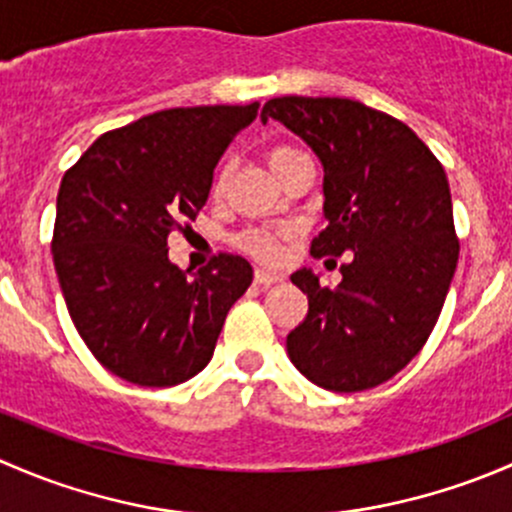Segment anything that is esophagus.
Wrapping results in <instances>:
<instances>
[{
    "label": "esophagus",
    "mask_w": 512,
    "mask_h": 512,
    "mask_svg": "<svg viewBox=\"0 0 512 512\" xmlns=\"http://www.w3.org/2000/svg\"><path fill=\"white\" fill-rule=\"evenodd\" d=\"M277 282H282V277L277 275V272H270V270H262V267H257L255 270V285L267 289L272 285H277Z\"/></svg>",
    "instance_id": "esophagus-1"
}]
</instances>
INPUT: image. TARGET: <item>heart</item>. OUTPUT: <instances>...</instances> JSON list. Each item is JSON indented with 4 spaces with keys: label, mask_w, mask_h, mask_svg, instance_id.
Instances as JSON below:
<instances>
[{
    "label": "heart",
    "mask_w": 512,
    "mask_h": 512,
    "mask_svg": "<svg viewBox=\"0 0 512 512\" xmlns=\"http://www.w3.org/2000/svg\"><path fill=\"white\" fill-rule=\"evenodd\" d=\"M297 156H302L297 148L275 146L270 153H267V163H270L272 173H277L282 165H287L289 160H294ZM225 178H227V173L223 168L218 175H215V180H213V195L223 193ZM235 242H237V247H240V250L250 252V255L257 257V260H275V257L280 255V235H277V232H272V230H267V227H250V230L240 232Z\"/></svg>",
    "instance_id": "b5f03b06"
}]
</instances>
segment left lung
I'll list each match as a JSON object with an SVG mask.
<instances>
[{
  "instance_id": "obj_1",
  "label": "left lung",
  "mask_w": 512,
  "mask_h": 512,
  "mask_svg": "<svg viewBox=\"0 0 512 512\" xmlns=\"http://www.w3.org/2000/svg\"><path fill=\"white\" fill-rule=\"evenodd\" d=\"M260 118L285 123L324 165L327 225L309 252H352L334 289L307 267L289 277L309 299L289 359L327 391L374 389L421 352L456 272L443 165L406 123L352 98H270Z\"/></svg>"
}]
</instances>
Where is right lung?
<instances>
[{
  "mask_svg": "<svg viewBox=\"0 0 512 512\" xmlns=\"http://www.w3.org/2000/svg\"><path fill=\"white\" fill-rule=\"evenodd\" d=\"M257 108L151 113L103 133L64 173L51 240L56 275L76 332L123 381L193 379L250 287V262L227 252L188 277L168 260V235L200 213L215 165Z\"/></svg>",
  "mask_w": 512,
  "mask_h": 512,
  "instance_id": "1",
  "label": "right lung"
}]
</instances>
